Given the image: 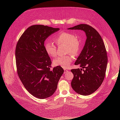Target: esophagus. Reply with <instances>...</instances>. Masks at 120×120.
Listing matches in <instances>:
<instances>
[{
  "mask_svg": "<svg viewBox=\"0 0 120 120\" xmlns=\"http://www.w3.org/2000/svg\"><path fill=\"white\" fill-rule=\"evenodd\" d=\"M68 71V70H67V69H64V73H66V72H67Z\"/></svg>",
  "mask_w": 120,
  "mask_h": 120,
  "instance_id": "obj_1",
  "label": "esophagus"
}]
</instances>
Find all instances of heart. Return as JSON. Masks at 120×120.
<instances>
[{
  "label": "heart",
  "mask_w": 120,
  "mask_h": 120,
  "mask_svg": "<svg viewBox=\"0 0 120 120\" xmlns=\"http://www.w3.org/2000/svg\"><path fill=\"white\" fill-rule=\"evenodd\" d=\"M54 41L59 46L66 45L65 53L67 55L57 57L53 60V64L56 66H60L63 68H68L74 59V56H77L80 52L81 43L79 39L71 33L68 32H61L54 38ZM46 53L52 57L56 56V47L53 43L46 41L45 44Z\"/></svg>",
  "instance_id": "heart-1"
}]
</instances>
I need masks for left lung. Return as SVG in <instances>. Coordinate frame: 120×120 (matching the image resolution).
Listing matches in <instances>:
<instances>
[{
  "label": "left lung",
  "instance_id": "8db88e82",
  "mask_svg": "<svg viewBox=\"0 0 120 120\" xmlns=\"http://www.w3.org/2000/svg\"><path fill=\"white\" fill-rule=\"evenodd\" d=\"M68 30H83L86 39L83 49L75 63L81 69H72L74 78L72 88L79 95L88 96L95 92L102 83L108 63L104 42L95 28L86 24H81Z\"/></svg>",
  "mask_w": 120,
  "mask_h": 120
}]
</instances>
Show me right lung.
<instances>
[{"label":"right lung","instance_id":"right-lung-1","mask_svg":"<svg viewBox=\"0 0 120 120\" xmlns=\"http://www.w3.org/2000/svg\"><path fill=\"white\" fill-rule=\"evenodd\" d=\"M60 30L43 25L27 28L18 41L15 49L17 72L25 88L32 96L45 99L52 96L64 73L60 66L52 68L44 42Z\"/></svg>","mask_w":120,"mask_h":120}]
</instances>
